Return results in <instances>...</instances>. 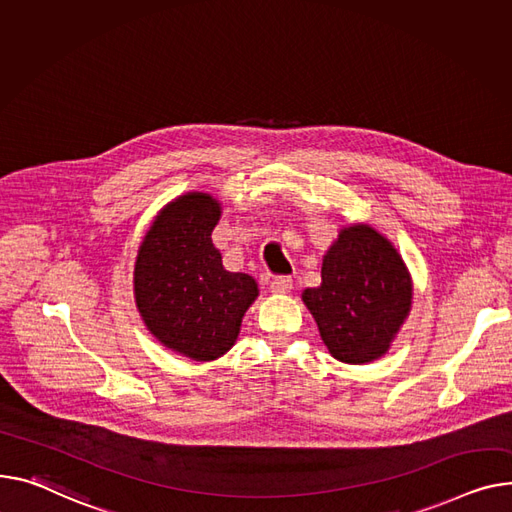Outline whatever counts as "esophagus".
<instances>
[{
    "label": "esophagus",
    "instance_id": "34e87169",
    "mask_svg": "<svg viewBox=\"0 0 512 512\" xmlns=\"http://www.w3.org/2000/svg\"><path fill=\"white\" fill-rule=\"evenodd\" d=\"M269 288L274 294H288L292 290V278L290 276H276L269 282Z\"/></svg>",
    "mask_w": 512,
    "mask_h": 512
}]
</instances>
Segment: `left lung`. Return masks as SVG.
Segmentation results:
<instances>
[{
    "label": "left lung",
    "instance_id": "1",
    "mask_svg": "<svg viewBox=\"0 0 512 512\" xmlns=\"http://www.w3.org/2000/svg\"><path fill=\"white\" fill-rule=\"evenodd\" d=\"M321 286L302 292L331 356L364 364L381 358L410 313V274L383 234L366 224L339 232L323 257Z\"/></svg>",
    "mask_w": 512,
    "mask_h": 512
}]
</instances>
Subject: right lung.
Wrapping results in <instances>:
<instances>
[{
    "label": "right lung",
    "instance_id": "1",
    "mask_svg": "<svg viewBox=\"0 0 512 512\" xmlns=\"http://www.w3.org/2000/svg\"><path fill=\"white\" fill-rule=\"evenodd\" d=\"M218 220L216 199L183 195L158 214L135 261V302L148 329L193 360L228 352L257 298L251 276L224 269L212 243Z\"/></svg>",
    "mask_w": 512,
    "mask_h": 512
}]
</instances>
